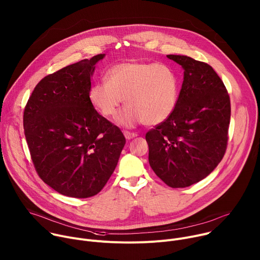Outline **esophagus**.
<instances>
[{
  "label": "esophagus",
  "mask_w": 260,
  "mask_h": 260,
  "mask_svg": "<svg viewBox=\"0 0 260 260\" xmlns=\"http://www.w3.org/2000/svg\"><path fill=\"white\" fill-rule=\"evenodd\" d=\"M138 135L136 134V133H131V132H127V131H125L124 132V137H125V139L126 140H131V139H134V138H136Z\"/></svg>",
  "instance_id": "esophagus-1"
}]
</instances>
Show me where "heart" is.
Masks as SVG:
<instances>
[{"label":"heart","mask_w":260,"mask_h":260,"mask_svg":"<svg viewBox=\"0 0 260 260\" xmlns=\"http://www.w3.org/2000/svg\"><path fill=\"white\" fill-rule=\"evenodd\" d=\"M108 80L95 82L88 91L92 107L104 117L115 115L120 105H127L116 117L126 127L140 123L157 125L174 112L179 96V80L167 63L124 61L111 68Z\"/></svg>","instance_id":"1"}]
</instances>
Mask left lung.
I'll return each mask as SVG.
<instances>
[{
  "label": "left lung",
  "instance_id": "8db88e82",
  "mask_svg": "<svg viewBox=\"0 0 260 260\" xmlns=\"http://www.w3.org/2000/svg\"><path fill=\"white\" fill-rule=\"evenodd\" d=\"M167 57L183 68L184 78L172 115L146 134L148 159L170 187L183 188L206 178L224 156L231 100L208 63L186 55Z\"/></svg>",
  "mask_w": 260,
  "mask_h": 260
}]
</instances>
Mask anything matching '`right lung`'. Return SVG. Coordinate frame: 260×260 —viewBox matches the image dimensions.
I'll use <instances>...</instances> for the list:
<instances>
[{
	"label": "right lung",
	"mask_w": 260,
	"mask_h": 260,
	"mask_svg": "<svg viewBox=\"0 0 260 260\" xmlns=\"http://www.w3.org/2000/svg\"><path fill=\"white\" fill-rule=\"evenodd\" d=\"M105 54L67 66L44 77L29 96L23 128L39 177L58 193L98 194L113 174L125 138L88 99L95 63Z\"/></svg>",
	"instance_id": "add662e5"
}]
</instances>
